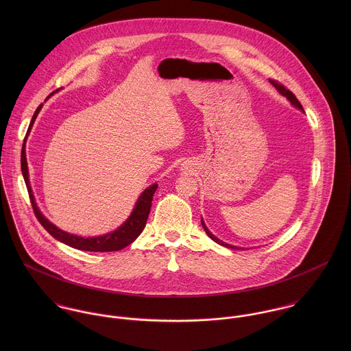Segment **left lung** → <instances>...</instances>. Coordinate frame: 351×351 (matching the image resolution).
Returning <instances> with one entry per match:
<instances>
[{"label": "left lung", "mask_w": 351, "mask_h": 351, "mask_svg": "<svg viewBox=\"0 0 351 351\" xmlns=\"http://www.w3.org/2000/svg\"><path fill=\"white\" fill-rule=\"evenodd\" d=\"M269 82L282 95V96H285L288 100L291 101L296 108H299V109H301L302 110V106H301L300 101L296 99V96L288 89V88H285L282 84H280L278 81H276V80H269ZM201 224H202V228L205 230V232H206V235L213 241V242H216V243H219V245H221V246H224V247H228V249H234V250H237L238 247H235V246H231V245H227V243H224V242H221L220 239H217L215 235H212L210 234V231L206 228V226H205V223H204V220L201 219Z\"/></svg>", "instance_id": "8db88e82"}]
</instances>
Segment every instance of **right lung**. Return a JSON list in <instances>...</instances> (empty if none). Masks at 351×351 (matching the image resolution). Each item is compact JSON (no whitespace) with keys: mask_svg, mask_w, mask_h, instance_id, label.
Masks as SVG:
<instances>
[{"mask_svg":"<svg viewBox=\"0 0 351 351\" xmlns=\"http://www.w3.org/2000/svg\"><path fill=\"white\" fill-rule=\"evenodd\" d=\"M40 109H42V105H39L38 109L35 110L31 124H29V128H28V132H29L38 113L40 112ZM28 132H27V135H28ZM21 171H23V177H24V181H25V185L28 189L29 200H31L32 208H34V213H35L36 219L39 220V223L55 239H58L59 242H62L73 249H77V250L96 251V252L119 251L127 247L128 245H131L141 235L143 228L146 227V221H147L149 213H150L151 201H152L154 193L158 188V185L154 184L142 193L131 216L128 217V220L121 227H119L116 231L102 235V237H97V238H81V237L71 235V234H67V232L56 228L40 213L39 208L36 206V202H35L31 186H29V180H28V166H27V158H25V139H24L23 149H21Z\"/></svg>","mask_w":351,"mask_h":351,"instance_id":"obj_1","label":"right lung"}]
</instances>
